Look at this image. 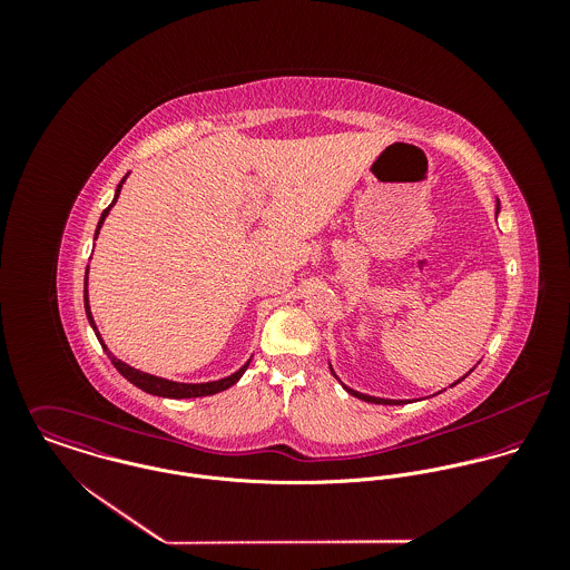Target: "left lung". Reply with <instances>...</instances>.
Instances as JSON below:
<instances>
[{
    "instance_id": "8db88e82",
    "label": "left lung",
    "mask_w": 570,
    "mask_h": 570,
    "mask_svg": "<svg viewBox=\"0 0 570 570\" xmlns=\"http://www.w3.org/2000/svg\"><path fill=\"white\" fill-rule=\"evenodd\" d=\"M500 210V204H498V208H495V213ZM461 382V380H459ZM456 382V384H459ZM346 389V393L348 395H353V397H357V400H362V402H368V404H384V406H397V404H404V402H395V400H382V397H371V395H362V393H357V391H353V389H348V386H344Z\"/></svg>"
}]
</instances>
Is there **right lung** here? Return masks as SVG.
<instances>
[{
    "instance_id": "right-lung-1",
    "label": "right lung",
    "mask_w": 570,
    "mask_h": 570,
    "mask_svg": "<svg viewBox=\"0 0 570 570\" xmlns=\"http://www.w3.org/2000/svg\"><path fill=\"white\" fill-rule=\"evenodd\" d=\"M125 179H127V177H122V181L118 184V188H116V197H114L111 206L116 204V199H118V195H120V188H122ZM111 206L102 210L100 222H98V226H96V237H98V230H100V226H102L105 217L109 215ZM82 298H85V314H87V321H89V325L94 328L96 337L100 340V333H98V328L94 325V318H91V312H89V301H87V276H85V294H82ZM100 344H102V340H100ZM102 348L107 351V346H105V344H102ZM107 355H109L111 364L118 368V373H120L125 380H129L134 386L142 389L145 393H151V395H158V397H170V400H190V397H206V395L222 393V391L230 389L233 384H237V382L242 380L245 368L249 366V362H247V364L242 366L237 373H233L230 377H224V380H219V382H206V384H179V382H170V380H163V377H156V375L142 373V371H138V368H134V366H129V364H125V362L116 360L109 351H107Z\"/></svg>"
}]
</instances>
